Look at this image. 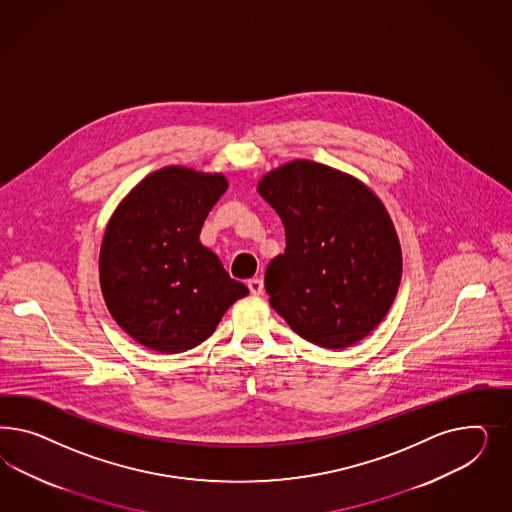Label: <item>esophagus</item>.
I'll return each mask as SVG.
<instances>
[{
	"label": "esophagus",
	"mask_w": 512,
	"mask_h": 512,
	"mask_svg": "<svg viewBox=\"0 0 512 512\" xmlns=\"http://www.w3.org/2000/svg\"><path fill=\"white\" fill-rule=\"evenodd\" d=\"M249 291H251V295L259 296L263 295L264 285L263 279H249L248 281Z\"/></svg>",
	"instance_id": "esophagus-1"
}]
</instances>
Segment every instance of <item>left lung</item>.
Returning a JSON list of instances; mask_svg holds the SVG:
<instances>
[{"label": "left lung", "instance_id": "1", "mask_svg": "<svg viewBox=\"0 0 512 512\" xmlns=\"http://www.w3.org/2000/svg\"><path fill=\"white\" fill-rule=\"evenodd\" d=\"M257 191L278 212L287 240L266 268L270 306L325 349L364 340L402 279V248L385 204L355 176L310 159L266 172Z\"/></svg>", "mask_w": 512, "mask_h": 512}]
</instances>
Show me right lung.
<instances>
[{
	"instance_id": "1",
	"label": "right lung",
	"mask_w": 512,
	"mask_h": 512,
	"mask_svg": "<svg viewBox=\"0 0 512 512\" xmlns=\"http://www.w3.org/2000/svg\"><path fill=\"white\" fill-rule=\"evenodd\" d=\"M221 172L171 165L150 172L112 212L99 251V283L114 321L157 353L210 338L249 289L199 240L227 191Z\"/></svg>"
}]
</instances>
